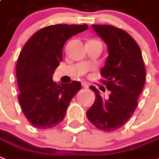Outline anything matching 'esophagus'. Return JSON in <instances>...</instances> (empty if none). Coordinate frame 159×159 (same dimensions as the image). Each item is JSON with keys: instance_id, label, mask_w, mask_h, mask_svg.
Returning a JSON list of instances; mask_svg holds the SVG:
<instances>
[{"instance_id": "34e87169", "label": "esophagus", "mask_w": 159, "mask_h": 159, "mask_svg": "<svg viewBox=\"0 0 159 159\" xmlns=\"http://www.w3.org/2000/svg\"><path fill=\"white\" fill-rule=\"evenodd\" d=\"M82 86H83L84 88H86V89H87L89 87L88 85H87V84H86V83H82Z\"/></svg>"}]
</instances>
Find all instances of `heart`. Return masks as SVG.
Listing matches in <instances>:
<instances>
[{"label":"heart","instance_id":"b5f03b06","mask_svg":"<svg viewBox=\"0 0 159 159\" xmlns=\"http://www.w3.org/2000/svg\"><path fill=\"white\" fill-rule=\"evenodd\" d=\"M92 41H95V40H92Z\"/></svg>","mask_w":159,"mask_h":159}]
</instances>
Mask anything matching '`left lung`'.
Here are the masks:
<instances>
[{
	"label": "left lung",
	"mask_w": 159,
	"mask_h": 159,
	"mask_svg": "<svg viewBox=\"0 0 159 159\" xmlns=\"http://www.w3.org/2000/svg\"><path fill=\"white\" fill-rule=\"evenodd\" d=\"M92 28L107 44L109 55L100 75L111 94L104 99L98 89L90 86L95 100L86 116L97 128L111 132L123 126L135 112L145 82V68L140 47L126 32L111 25Z\"/></svg>",
	"instance_id": "8db88e82"
}]
</instances>
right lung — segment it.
I'll use <instances>...</instances> for the list:
<instances>
[{
  "label": "right lung",
  "mask_w": 159,
  "mask_h": 159,
  "mask_svg": "<svg viewBox=\"0 0 159 159\" xmlns=\"http://www.w3.org/2000/svg\"><path fill=\"white\" fill-rule=\"evenodd\" d=\"M87 28L86 24L47 26L34 33L22 49L16 65L19 102L35 127L48 129L60 123L71 100L80 91L79 82L58 85L52 76L63 59L67 40Z\"/></svg>",
  "instance_id": "1"
}]
</instances>
